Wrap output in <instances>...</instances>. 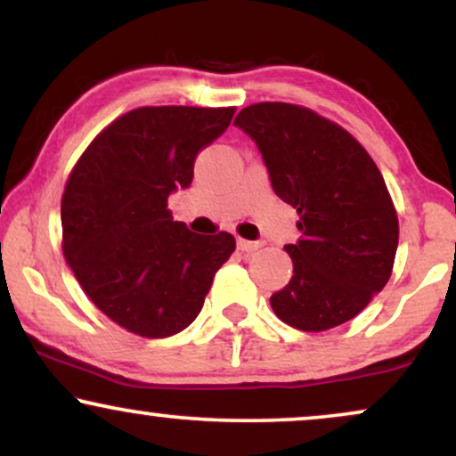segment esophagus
I'll return each instance as SVG.
<instances>
[{"label":"esophagus","mask_w":456,"mask_h":456,"mask_svg":"<svg viewBox=\"0 0 456 456\" xmlns=\"http://www.w3.org/2000/svg\"><path fill=\"white\" fill-rule=\"evenodd\" d=\"M236 247H239V251H242V253H251V251H257L261 245H259V242H255V240L239 239V240H236Z\"/></svg>","instance_id":"34e87169"}]
</instances>
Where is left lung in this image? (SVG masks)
Returning a JSON list of instances; mask_svg holds the SVG:
<instances>
[{"mask_svg": "<svg viewBox=\"0 0 456 456\" xmlns=\"http://www.w3.org/2000/svg\"><path fill=\"white\" fill-rule=\"evenodd\" d=\"M236 126L257 142L272 189L298 214L286 245L292 278L273 292V314L303 332L353 320L390 280L398 217L376 161L338 124L301 105L240 110Z\"/></svg>", "mask_w": 456, "mask_h": 456, "instance_id": "8db88e82", "label": "left lung"}]
</instances>
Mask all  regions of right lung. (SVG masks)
Masks as SVG:
<instances>
[{
    "mask_svg": "<svg viewBox=\"0 0 456 456\" xmlns=\"http://www.w3.org/2000/svg\"><path fill=\"white\" fill-rule=\"evenodd\" d=\"M234 111L133 110L103 128L70 172L61 197L64 257L95 307L128 332H183L236 248L232 234H195L167 209V197L192 183L199 151Z\"/></svg>",
    "mask_w": 456,
    "mask_h": 456,
    "instance_id": "add662e5",
    "label": "right lung"
}]
</instances>
